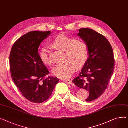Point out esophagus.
Segmentation results:
<instances>
[{"mask_svg": "<svg viewBox=\"0 0 128 128\" xmlns=\"http://www.w3.org/2000/svg\"><path fill=\"white\" fill-rule=\"evenodd\" d=\"M62 81L66 84H71L72 83V82L71 80L70 79H63Z\"/></svg>", "mask_w": 128, "mask_h": 128, "instance_id": "34e87169", "label": "esophagus"}]
</instances>
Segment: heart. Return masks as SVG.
<instances>
[{"label":"heart","instance_id":"1","mask_svg":"<svg viewBox=\"0 0 128 128\" xmlns=\"http://www.w3.org/2000/svg\"><path fill=\"white\" fill-rule=\"evenodd\" d=\"M52 46L65 52L63 64L58 65L53 69V74L60 78H68L74 73L76 68H80L86 64L89 56L88 45L76 38L63 35H60L52 42ZM50 52L46 48H42L39 52V58L46 65H51L53 61L50 58Z\"/></svg>","mask_w":128,"mask_h":128}]
</instances>
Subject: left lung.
<instances>
[{"instance_id": "left-lung-1", "label": "left lung", "mask_w": 128, "mask_h": 128, "mask_svg": "<svg viewBox=\"0 0 128 128\" xmlns=\"http://www.w3.org/2000/svg\"><path fill=\"white\" fill-rule=\"evenodd\" d=\"M78 35L88 45L89 58L79 76L72 80L77 86L86 90V102L101 96L114 72L115 58L112 46L103 35L90 28L79 30Z\"/></svg>"}]
</instances>
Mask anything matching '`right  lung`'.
<instances>
[{
  "label": "right lung",
  "instance_id": "add662e5",
  "mask_svg": "<svg viewBox=\"0 0 128 128\" xmlns=\"http://www.w3.org/2000/svg\"><path fill=\"white\" fill-rule=\"evenodd\" d=\"M50 31H32L13 44L10 54L11 76L22 95L30 102L42 103L51 96L59 81L49 73L39 58L38 48Z\"/></svg>",
  "mask_w": 128,
  "mask_h": 128
}]
</instances>
